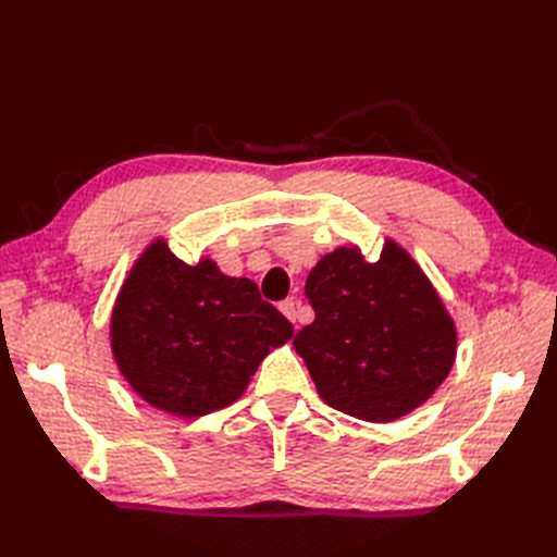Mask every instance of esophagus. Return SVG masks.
<instances>
[{
	"instance_id": "34e87169",
	"label": "esophagus",
	"mask_w": 557,
	"mask_h": 557,
	"mask_svg": "<svg viewBox=\"0 0 557 557\" xmlns=\"http://www.w3.org/2000/svg\"><path fill=\"white\" fill-rule=\"evenodd\" d=\"M281 313L290 320V323H297V301L295 299H285L278 305Z\"/></svg>"
}]
</instances>
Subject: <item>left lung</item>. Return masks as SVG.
Masks as SVG:
<instances>
[{
  "label": "left lung",
  "instance_id": "obj_1",
  "mask_svg": "<svg viewBox=\"0 0 557 557\" xmlns=\"http://www.w3.org/2000/svg\"><path fill=\"white\" fill-rule=\"evenodd\" d=\"M315 311L293 346L332 409L391 423L428 401L448 376L455 325L407 250L387 242L376 262L336 248L307 278Z\"/></svg>",
  "mask_w": 557,
  "mask_h": 557
}]
</instances>
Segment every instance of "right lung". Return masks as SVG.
Returning a JSON list of instances; mask_svg holds the SVG:
<instances>
[{
  "instance_id": "1",
  "label": "right lung",
  "mask_w": 557,
  "mask_h": 557,
  "mask_svg": "<svg viewBox=\"0 0 557 557\" xmlns=\"http://www.w3.org/2000/svg\"><path fill=\"white\" fill-rule=\"evenodd\" d=\"M293 332L250 278L225 276L211 260L185 264L162 239L132 267L111 315L113 358L127 383L181 418L237 401Z\"/></svg>"
}]
</instances>
